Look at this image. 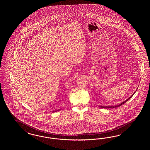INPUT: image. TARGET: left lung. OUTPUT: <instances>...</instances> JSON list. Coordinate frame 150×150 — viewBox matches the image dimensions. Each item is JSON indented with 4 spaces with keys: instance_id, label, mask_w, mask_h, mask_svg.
<instances>
[{
    "instance_id": "1",
    "label": "left lung",
    "mask_w": 150,
    "mask_h": 150,
    "mask_svg": "<svg viewBox=\"0 0 150 150\" xmlns=\"http://www.w3.org/2000/svg\"><path fill=\"white\" fill-rule=\"evenodd\" d=\"M134 93H133L132 95L129 98H127V100H124V102H122L120 104H119V105H113V106H100V108H117V107H119V106H120L121 105H123V104H124V103H125L126 102H127V100H129L130 98H132V96H133V95H134Z\"/></svg>"
}]
</instances>
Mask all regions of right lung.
I'll return each instance as SVG.
<instances>
[{
  "instance_id": "1",
  "label": "right lung",
  "mask_w": 150,
  "mask_h": 150,
  "mask_svg": "<svg viewBox=\"0 0 150 150\" xmlns=\"http://www.w3.org/2000/svg\"><path fill=\"white\" fill-rule=\"evenodd\" d=\"M60 109H58V110H54V111H53V112H57V111H58V110H59Z\"/></svg>"
}]
</instances>
